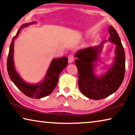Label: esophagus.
Listing matches in <instances>:
<instances>
[{
  "instance_id": "1",
  "label": "esophagus",
  "mask_w": 135,
  "mask_h": 135,
  "mask_svg": "<svg viewBox=\"0 0 135 135\" xmlns=\"http://www.w3.org/2000/svg\"><path fill=\"white\" fill-rule=\"evenodd\" d=\"M74 61V57H73V55H70L68 56V62H69L70 64L73 62Z\"/></svg>"
}]
</instances>
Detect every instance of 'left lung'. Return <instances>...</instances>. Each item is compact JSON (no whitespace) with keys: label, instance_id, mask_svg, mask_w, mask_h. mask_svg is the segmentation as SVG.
<instances>
[{"label":"left lung","instance_id":"left-lung-1","mask_svg":"<svg viewBox=\"0 0 135 135\" xmlns=\"http://www.w3.org/2000/svg\"><path fill=\"white\" fill-rule=\"evenodd\" d=\"M110 37L95 47L80 49L75 53V64L79 74V88L86 97L94 100L102 99L117 91L124 80L126 70V56L124 47L117 31L110 25ZM110 41L116 45L115 57L112 65L105 73L100 76L95 74L97 62L100 61L103 44Z\"/></svg>","mask_w":135,"mask_h":135}]
</instances>
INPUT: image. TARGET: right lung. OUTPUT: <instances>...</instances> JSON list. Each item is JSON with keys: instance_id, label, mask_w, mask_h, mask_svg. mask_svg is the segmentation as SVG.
Here are the masks:
<instances>
[{"instance_id": "1", "label": "right lung", "mask_w": 135, "mask_h": 135, "mask_svg": "<svg viewBox=\"0 0 135 135\" xmlns=\"http://www.w3.org/2000/svg\"><path fill=\"white\" fill-rule=\"evenodd\" d=\"M36 23L37 22L34 21L23 24L17 31L16 35L13 38L8 56L7 70L11 81L24 94L33 99H41L51 94L56 87L59 74L68 65V58L62 57L52 60L45 77L41 82L37 84L28 83L21 78L20 74L16 71L14 62L15 41L19 36V34L21 32L22 29Z\"/></svg>"}]
</instances>
